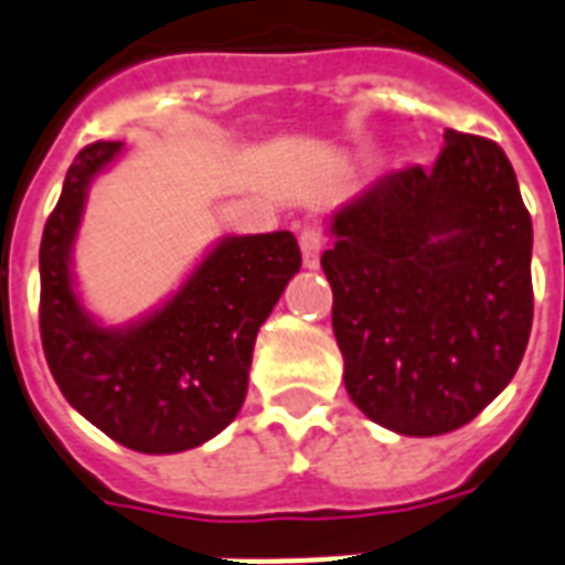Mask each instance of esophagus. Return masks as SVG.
I'll use <instances>...</instances> for the list:
<instances>
[{"mask_svg":"<svg viewBox=\"0 0 565 565\" xmlns=\"http://www.w3.org/2000/svg\"><path fill=\"white\" fill-rule=\"evenodd\" d=\"M321 249H324V237L316 226H307L300 232V253H303V265L318 267L321 262Z\"/></svg>","mask_w":565,"mask_h":565,"instance_id":"esophagus-1","label":"esophagus"}]
</instances>
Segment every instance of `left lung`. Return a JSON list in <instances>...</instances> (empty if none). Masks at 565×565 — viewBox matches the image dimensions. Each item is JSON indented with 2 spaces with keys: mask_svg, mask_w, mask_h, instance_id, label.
<instances>
[{
  "mask_svg": "<svg viewBox=\"0 0 565 565\" xmlns=\"http://www.w3.org/2000/svg\"><path fill=\"white\" fill-rule=\"evenodd\" d=\"M444 139L435 167L390 172L342 207L321 256L348 396L411 438L477 417L533 324V223L512 163L486 137Z\"/></svg>",
  "mask_w": 565,
  "mask_h": 565,
  "instance_id": "left-lung-1",
  "label": "left lung"
}]
</instances>
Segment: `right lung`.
<instances>
[{
    "instance_id": "obj_1",
    "label": "right lung",
    "mask_w": 565,
    "mask_h": 565,
    "mask_svg": "<svg viewBox=\"0 0 565 565\" xmlns=\"http://www.w3.org/2000/svg\"><path fill=\"white\" fill-rule=\"evenodd\" d=\"M121 151L97 139L74 157L41 237V342L58 390L88 423L137 452L214 438L247 396L258 328L298 274L291 232L226 237L167 307L130 330L97 328L71 286V244L88 181Z\"/></svg>"
}]
</instances>
